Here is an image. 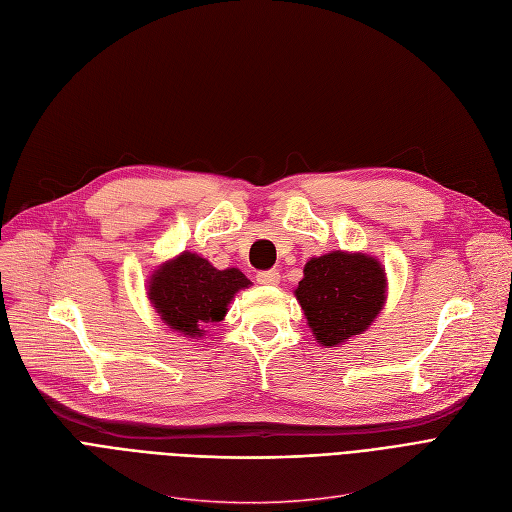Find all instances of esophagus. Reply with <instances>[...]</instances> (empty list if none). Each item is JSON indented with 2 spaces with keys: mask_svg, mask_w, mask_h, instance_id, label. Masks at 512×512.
Here are the masks:
<instances>
[{
  "mask_svg": "<svg viewBox=\"0 0 512 512\" xmlns=\"http://www.w3.org/2000/svg\"><path fill=\"white\" fill-rule=\"evenodd\" d=\"M259 285H278L280 282V272L278 270H263L257 274Z\"/></svg>",
  "mask_w": 512,
  "mask_h": 512,
  "instance_id": "34e87169",
  "label": "esophagus"
}]
</instances>
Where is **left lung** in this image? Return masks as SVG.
Here are the masks:
<instances>
[{"label": "left lung", "instance_id": "left-lung-1", "mask_svg": "<svg viewBox=\"0 0 512 512\" xmlns=\"http://www.w3.org/2000/svg\"><path fill=\"white\" fill-rule=\"evenodd\" d=\"M386 293V274L380 261L333 251L312 257L295 295L318 344L339 346L363 333L380 314Z\"/></svg>", "mask_w": 512, "mask_h": 512}]
</instances>
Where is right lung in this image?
Returning a JSON list of instances; mask_svg holds the SVG:
<instances>
[{
  "instance_id": "1",
  "label": "right lung",
  "mask_w": 512,
  "mask_h": 512,
  "mask_svg": "<svg viewBox=\"0 0 512 512\" xmlns=\"http://www.w3.org/2000/svg\"><path fill=\"white\" fill-rule=\"evenodd\" d=\"M251 282L240 270H217L196 253H183L149 280V299L177 333L200 337L204 325L219 323L236 291Z\"/></svg>"
}]
</instances>
